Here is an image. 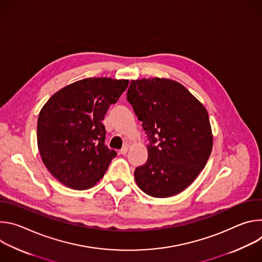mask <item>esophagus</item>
Wrapping results in <instances>:
<instances>
[{"mask_svg": "<svg viewBox=\"0 0 262 262\" xmlns=\"http://www.w3.org/2000/svg\"><path fill=\"white\" fill-rule=\"evenodd\" d=\"M127 150H128V146H127V145L123 146V147H122V149H120V155H122V156L126 155Z\"/></svg>", "mask_w": 262, "mask_h": 262, "instance_id": "esophagus-1", "label": "esophagus"}]
</instances>
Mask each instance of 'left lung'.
I'll list each match as a JSON object with an SVG mask.
<instances>
[{
  "label": "left lung",
  "mask_w": 262,
  "mask_h": 262,
  "mask_svg": "<svg viewBox=\"0 0 262 262\" xmlns=\"http://www.w3.org/2000/svg\"><path fill=\"white\" fill-rule=\"evenodd\" d=\"M126 95L149 140L148 160L135 170L138 186L156 198L179 194L196 179L211 152L206 108L169 79L130 81Z\"/></svg>",
  "instance_id": "obj_1"
}]
</instances>
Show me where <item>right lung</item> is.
Wrapping results in <instances>:
<instances>
[{"label":"right lung","mask_w":262,"mask_h":262,"mask_svg":"<svg viewBox=\"0 0 262 262\" xmlns=\"http://www.w3.org/2000/svg\"><path fill=\"white\" fill-rule=\"evenodd\" d=\"M128 80L89 78L56 92L42 106L37 145L43 164L62 184L87 190L104 175L117 154L104 145L101 123Z\"/></svg>","instance_id":"1"}]
</instances>
